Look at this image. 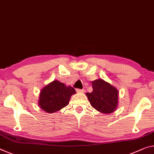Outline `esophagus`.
<instances>
[{
    "label": "esophagus",
    "instance_id": "obj_1",
    "mask_svg": "<svg viewBox=\"0 0 154 154\" xmlns=\"http://www.w3.org/2000/svg\"><path fill=\"white\" fill-rule=\"evenodd\" d=\"M85 90L84 89H77V92H84Z\"/></svg>",
    "mask_w": 154,
    "mask_h": 154
}]
</instances>
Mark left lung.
<instances>
[{"label": "left lung", "mask_w": 154, "mask_h": 154, "mask_svg": "<svg viewBox=\"0 0 154 154\" xmlns=\"http://www.w3.org/2000/svg\"><path fill=\"white\" fill-rule=\"evenodd\" d=\"M92 86V92L86 94L92 107L103 114L115 111L119 102L118 90L102 79L94 80Z\"/></svg>", "instance_id": "8db88e82"}]
</instances>
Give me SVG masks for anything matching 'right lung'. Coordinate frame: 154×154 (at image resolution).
Returning <instances> with one entry per match:
<instances>
[{
    "label": "right lung",
    "mask_w": 154,
    "mask_h": 154,
    "mask_svg": "<svg viewBox=\"0 0 154 154\" xmlns=\"http://www.w3.org/2000/svg\"><path fill=\"white\" fill-rule=\"evenodd\" d=\"M75 93L76 91L71 86L54 80L40 91L38 105L46 112L54 113L66 106L70 97Z\"/></svg>",
    "instance_id": "right-lung-1"
}]
</instances>
